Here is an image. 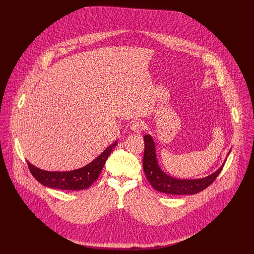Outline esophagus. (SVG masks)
<instances>
[{
    "label": "esophagus",
    "instance_id": "34e87169",
    "mask_svg": "<svg viewBox=\"0 0 254 254\" xmlns=\"http://www.w3.org/2000/svg\"><path fill=\"white\" fill-rule=\"evenodd\" d=\"M131 129L134 131V132H141L143 129H144V124L141 122V121H136V122H133L131 124Z\"/></svg>",
    "mask_w": 254,
    "mask_h": 254
}]
</instances>
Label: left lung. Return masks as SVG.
I'll use <instances>...</instances> for the list:
<instances>
[{"instance_id": "left-lung-1", "label": "left lung", "mask_w": 254, "mask_h": 254, "mask_svg": "<svg viewBox=\"0 0 254 254\" xmlns=\"http://www.w3.org/2000/svg\"><path fill=\"white\" fill-rule=\"evenodd\" d=\"M144 140V153L142 160V167L144 174L150 184L159 192L170 195H193L197 194L207 187H209L217 176L222 171L225 163L212 175L195 180H179L170 177L164 173L158 165L156 157L155 142L151 135L146 134Z\"/></svg>"}]
</instances>
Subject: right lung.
I'll return each mask as SVG.
<instances>
[{"instance_id":"add662e5","label":"right lung","mask_w":254,"mask_h":254,"mask_svg":"<svg viewBox=\"0 0 254 254\" xmlns=\"http://www.w3.org/2000/svg\"><path fill=\"white\" fill-rule=\"evenodd\" d=\"M118 144L116 140L110 147H107L94 161L83 168L68 172H48L40 170L27 161L32 176L43 186L59 190L78 191L89 188L97 180L105 161L111 155L113 149Z\"/></svg>"}]
</instances>
